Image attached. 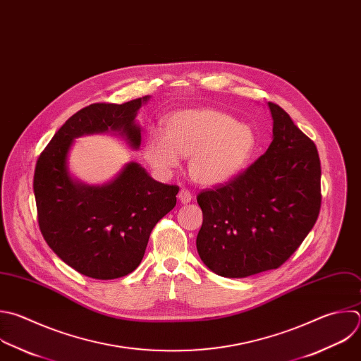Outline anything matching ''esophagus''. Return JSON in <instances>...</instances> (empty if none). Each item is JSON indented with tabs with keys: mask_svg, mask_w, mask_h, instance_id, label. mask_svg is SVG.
Segmentation results:
<instances>
[{
	"mask_svg": "<svg viewBox=\"0 0 361 361\" xmlns=\"http://www.w3.org/2000/svg\"><path fill=\"white\" fill-rule=\"evenodd\" d=\"M178 200H180L181 204H188V202H191V200H192V194H191L188 190L183 188V190H180V192H178Z\"/></svg>",
	"mask_w": 361,
	"mask_h": 361,
	"instance_id": "34e87169",
	"label": "esophagus"
}]
</instances>
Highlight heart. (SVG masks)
I'll return each mask as SVG.
<instances>
[{
	"mask_svg": "<svg viewBox=\"0 0 361 361\" xmlns=\"http://www.w3.org/2000/svg\"><path fill=\"white\" fill-rule=\"evenodd\" d=\"M257 135L250 125L238 123L231 114L197 107L174 111L166 118V133L150 130L143 154L161 174L188 159L190 177L201 185L224 184L251 163L257 150Z\"/></svg>",
	"mask_w": 361,
	"mask_h": 361,
	"instance_id": "b5f03b06",
	"label": "heart"
}]
</instances>
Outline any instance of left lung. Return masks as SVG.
<instances>
[{"instance_id":"left-lung-1","label":"left lung","mask_w":361,"mask_h":361,"mask_svg":"<svg viewBox=\"0 0 361 361\" xmlns=\"http://www.w3.org/2000/svg\"><path fill=\"white\" fill-rule=\"evenodd\" d=\"M274 139L245 171L197 202L201 261L224 278H247L285 264L313 228L322 202L320 160L314 143L278 104L268 103Z\"/></svg>"}]
</instances>
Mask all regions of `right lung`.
I'll return each instance as SVG.
<instances>
[{"mask_svg": "<svg viewBox=\"0 0 361 361\" xmlns=\"http://www.w3.org/2000/svg\"><path fill=\"white\" fill-rule=\"evenodd\" d=\"M149 99L80 109L37 161L34 194L39 229L49 248L85 276L107 281L132 274L145 257L153 228L176 207L180 188L153 180L135 161L103 185L83 184L68 171L73 140L85 135L118 133L137 150L142 130L135 118Z\"/></svg>", "mask_w": 361, "mask_h": 361, "instance_id": "add662e5", "label": "right lung"}]
</instances>
